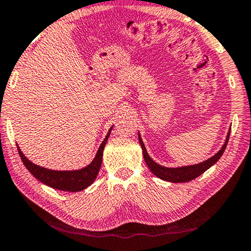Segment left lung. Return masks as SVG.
Instances as JSON below:
<instances>
[{
	"mask_svg": "<svg viewBox=\"0 0 251 251\" xmlns=\"http://www.w3.org/2000/svg\"><path fill=\"white\" fill-rule=\"evenodd\" d=\"M229 132L227 135V138L225 140V144L223 145L222 150L219 151L218 153H216L214 156H211L210 159L205 160L204 162H201L199 164H194V166H187V167H181V168H166L160 166L156 162L151 159L149 154L146 152L145 145H144L142 138L139 136V144L143 149V155H144V160L147 164V167L150 168V170L155 175L156 177H159L160 179L167 180V181H171V183H186V181H190L192 179H195V178L200 176L201 174H203L205 170H208L209 168L217 162V161L221 159V156L224 153V151L227 146L228 143V138H229Z\"/></svg>",
	"mask_w": 251,
	"mask_h": 251,
	"instance_id": "8db88e82",
	"label": "left lung"
}]
</instances>
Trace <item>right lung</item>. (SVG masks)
Listing matches in <instances>:
<instances>
[{
  "label": "right lung",
  "mask_w": 251,
  "mask_h": 251,
  "mask_svg": "<svg viewBox=\"0 0 251 251\" xmlns=\"http://www.w3.org/2000/svg\"><path fill=\"white\" fill-rule=\"evenodd\" d=\"M111 130L112 128L109 129L107 136L105 137L104 142L101 143L100 146H99V150L97 154H96L94 161H92L89 166L80 170L56 171L36 166V164L32 163L29 160L26 159V156L24 155L18 146H17V149H18L20 159H22L23 163L25 164L27 170H28L36 179H39L41 183L46 184L48 186L52 188H56V190L66 192H78L84 190V188H87L88 186H90V185L94 183L96 177H97L99 169H100L101 166L102 151H104V147L106 145V143H107Z\"/></svg>",
  "instance_id": "add662e5"
}]
</instances>
